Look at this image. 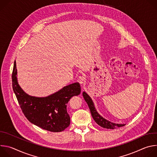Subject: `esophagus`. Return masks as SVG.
<instances>
[{
  "instance_id": "34e87169",
  "label": "esophagus",
  "mask_w": 157,
  "mask_h": 157,
  "mask_svg": "<svg viewBox=\"0 0 157 157\" xmlns=\"http://www.w3.org/2000/svg\"><path fill=\"white\" fill-rule=\"evenodd\" d=\"M78 81L81 84H83L84 83H85L86 82V78L84 76H81L78 78Z\"/></svg>"
}]
</instances>
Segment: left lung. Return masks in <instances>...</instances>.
<instances>
[{"label": "left lung", "mask_w": 157, "mask_h": 157, "mask_svg": "<svg viewBox=\"0 0 157 157\" xmlns=\"http://www.w3.org/2000/svg\"><path fill=\"white\" fill-rule=\"evenodd\" d=\"M83 98L86 102H87L89 109H90L91 113L92 115L93 118L95 121V122L101 127L105 128H110V129H114L116 128L121 127L125 125V124H114L113 122H110V121H108L107 120L103 118L102 116H101L96 111L94 103L91 99V98L87 95V94L85 92H83L82 93Z\"/></svg>", "instance_id": "8db88e82"}]
</instances>
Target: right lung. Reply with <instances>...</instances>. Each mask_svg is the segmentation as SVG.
I'll list each match as a JSON object with an SVG mask.
<instances>
[{"instance_id":"obj_1","label":"right lung","mask_w":157,"mask_h":157,"mask_svg":"<svg viewBox=\"0 0 157 157\" xmlns=\"http://www.w3.org/2000/svg\"><path fill=\"white\" fill-rule=\"evenodd\" d=\"M16 61L12 75V87L20 107L26 118L39 127L53 132L64 130L70 124L66 106L70 99L81 93L78 82L66 86L46 98H36L26 94L17 79Z\"/></svg>"}]
</instances>
